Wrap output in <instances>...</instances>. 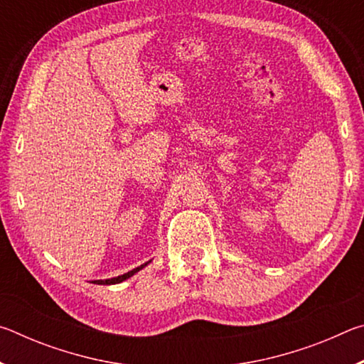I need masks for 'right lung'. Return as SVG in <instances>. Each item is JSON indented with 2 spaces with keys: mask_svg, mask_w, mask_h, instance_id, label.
I'll return each mask as SVG.
<instances>
[{
  "mask_svg": "<svg viewBox=\"0 0 364 364\" xmlns=\"http://www.w3.org/2000/svg\"><path fill=\"white\" fill-rule=\"evenodd\" d=\"M151 263V260L149 262H146L144 264H141V267H138V268H134V269H132V271H128V273H125V274H120V276H117V278H110V279H97V281H93L95 284H102V286H110V284H119V282H123L125 279H128V278H132L133 274H136L139 269H143L146 264H149Z\"/></svg>",
  "mask_w": 364,
  "mask_h": 364,
  "instance_id": "add662e5",
  "label": "right lung"
}]
</instances>
